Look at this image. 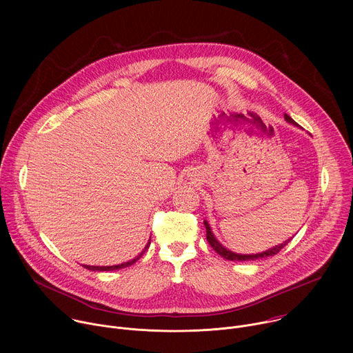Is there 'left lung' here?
<instances>
[{
    "label": "left lung",
    "instance_id": "obj_1",
    "mask_svg": "<svg viewBox=\"0 0 353 353\" xmlns=\"http://www.w3.org/2000/svg\"><path fill=\"white\" fill-rule=\"evenodd\" d=\"M285 120H286L289 124L297 125V124L294 123V120H292L290 116H288V114H285ZM204 225H205V229H207V240H208V243L211 244V247L216 251V253H218L221 257H223L225 260H229V261H254V260H260V259H267V257H271V256L278 254L279 251L290 241V239H288L286 241H283V243H281V244H278V245H275V247H271V248L263 251V253H257V254H237V253H233V251L228 250L226 247H223V245L216 240V237L214 236V233H212V230H211V228H210V223H208L207 221H204Z\"/></svg>",
    "mask_w": 353,
    "mask_h": 353
}]
</instances>
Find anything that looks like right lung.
I'll return each instance as SVG.
<instances>
[{
	"label": "right lung",
	"mask_w": 353,
	"mask_h": 353,
	"mask_svg": "<svg viewBox=\"0 0 353 353\" xmlns=\"http://www.w3.org/2000/svg\"><path fill=\"white\" fill-rule=\"evenodd\" d=\"M149 244H150V239H149V241L146 243V245H145V248L141 251V253L135 257V259H132V260H130V261H127V263H123V264H117V265H106V267H99V265H83L86 270H89V271H96V272H103V271H116V270H121V268H125V267H130V265H132L135 261H138L139 259H141V256L145 253L146 251V248L149 247Z\"/></svg>",
	"instance_id": "1"
}]
</instances>
